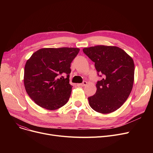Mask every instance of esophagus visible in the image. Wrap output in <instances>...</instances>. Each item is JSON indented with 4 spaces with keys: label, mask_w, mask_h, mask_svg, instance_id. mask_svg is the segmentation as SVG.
<instances>
[{
    "label": "esophagus",
    "mask_w": 153,
    "mask_h": 153,
    "mask_svg": "<svg viewBox=\"0 0 153 153\" xmlns=\"http://www.w3.org/2000/svg\"><path fill=\"white\" fill-rule=\"evenodd\" d=\"M87 82L86 81H84L82 84H80V85L82 86V87H84V86H85L87 85Z\"/></svg>",
    "instance_id": "1"
}]
</instances>
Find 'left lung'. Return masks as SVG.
I'll list each match as a JSON object with an SVG mask.
<instances>
[{
    "label": "left lung",
    "mask_w": 153,
    "mask_h": 153,
    "mask_svg": "<svg viewBox=\"0 0 153 153\" xmlns=\"http://www.w3.org/2000/svg\"><path fill=\"white\" fill-rule=\"evenodd\" d=\"M83 51L95 62L97 73L102 75L96 84L97 91L88 98L89 105L101 114L115 111L125 102L132 90L134 74L132 58L114 46L84 48Z\"/></svg>",
    "instance_id": "1"
}]
</instances>
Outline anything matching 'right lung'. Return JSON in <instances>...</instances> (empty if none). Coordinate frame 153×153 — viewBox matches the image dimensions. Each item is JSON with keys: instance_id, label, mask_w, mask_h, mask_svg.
Listing matches in <instances>:
<instances>
[{"instance_id": "1", "label": "right lung", "mask_w": 153, "mask_h": 153, "mask_svg": "<svg viewBox=\"0 0 153 153\" xmlns=\"http://www.w3.org/2000/svg\"><path fill=\"white\" fill-rule=\"evenodd\" d=\"M79 50L67 47L42 48L27 60L24 85L29 97L38 105L54 110L68 102L72 87L69 84L71 63Z\"/></svg>"}]
</instances>
